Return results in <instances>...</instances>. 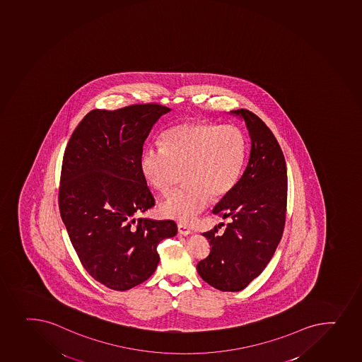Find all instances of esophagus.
Here are the masks:
<instances>
[{
	"label": "esophagus",
	"instance_id": "1",
	"mask_svg": "<svg viewBox=\"0 0 362 362\" xmlns=\"http://www.w3.org/2000/svg\"><path fill=\"white\" fill-rule=\"evenodd\" d=\"M177 231H179L180 235H183V236H188L192 233L190 228L185 224H181V223L177 224Z\"/></svg>",
	"mask_w": 362,
	"mask_h": 362
}]
</instances>
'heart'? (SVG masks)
<instances>
[{
	"label": "heart",
	"instance_id": "obj_1",
	"mask_svg": "<svg viewBox=\"0 0 362 362\" xmlns=\"http://www.w3.org/2000/svg\"><path fill=\"white\" fill-rule=\"evenodd\" d=\"M163 146H146L139 168L148 185L168 194L183 174L186 186L160 206L163 217L188 224L209 205L236 187L245 157L247 138L235 125L190 122L164 132Z\"/></svg>",
	"mask_w": 362,
	"mask_h": 362
}]
</instances>
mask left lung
Wrapping results in <instances>:
<instances>
[{
    "instance_id": "8db88e82",
    "label": "left lung",
    "mask_w": 362,
    "mask_h": 362,
    "mask_svg": "<svg viewBox=\"0 0 362 362\" xmlns=\"http://www.w3.org/2000/svg\"><path fill=\"white\" fill-rule=\"evenodd\" d=\"M231 113L245 122L250 156L236 187L214 209L230 223L224 233L219 226L202 233L212 247L197 266L202 280L223 292L242 291L262 273L281 240L287 206L285 157L274 134L250 110Z\"/></svg>"
}]
</instances>
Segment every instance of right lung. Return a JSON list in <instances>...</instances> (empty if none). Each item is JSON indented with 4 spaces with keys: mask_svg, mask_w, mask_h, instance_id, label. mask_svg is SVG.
<instances>
[{
    "mask_svg": "<svg viewBox=\"0 0 362 362\" xmlns=\"http://www.w3.org/2000/svg\"><path fill=\"white\" fill-rule=\"evenodd\" d=\"M169 110L158 103L90 110L65 148L62 221L84 269L115 291L148 280L160 262L157 245L177 233L175 221L134 218L155 205L139 160L153 126Z\"/></svg>",
    "mask_w": 362,
    "mask_h": 362,
    "instance_id": "obj_1",
    "label": "right lung"
}]
</instances>
